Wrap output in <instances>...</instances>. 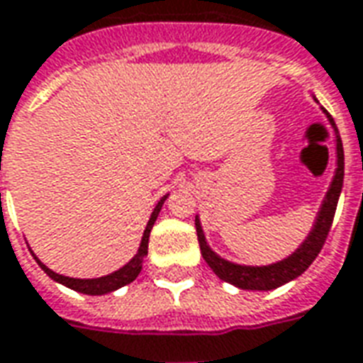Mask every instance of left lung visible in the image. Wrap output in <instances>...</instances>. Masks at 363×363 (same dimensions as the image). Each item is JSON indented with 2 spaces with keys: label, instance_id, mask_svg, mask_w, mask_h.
<instances>
[{
  "label": "left lung",
  "instance_id": "1",
  "mask_svg": "<svg viewBox=\"0 0 363 363\" xmlns=\"http://www.w3.org/2000/svg\"><path fill=\"white\" fill-rule=\"evenodd\" d=\"M313 99L318 101L315 96H313ZM321 111L325 113L329 125H331L333 133H335L337 169H335V174H333V181L329 184V189L325 192L323 202L319 206L318 216L313 219L311 230L292 254H289L284 259H279V262L269 265H244L229 262V259H225V257H221L217 252L211 250V246L206 240V235H203L200 217L196 216V233H198V242H200L203 259L213 269L217 277L225 281V283L235 284V286L242 289V291H273V289H279V286H283V284L291 283L296 277H300L310 267L311 262L318 257L321 248H323L325 238L329 235L333 217H335V209H337V203H339L340 192H342L345 150H342V140H340L339 128L335 125L333 117L325 111V107H321Z\"/></svg>",
  "mask_w": 363,
  "mask_h": 363
}]
</instances>
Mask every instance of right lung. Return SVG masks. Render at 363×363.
Segmentation results:
<instances>
[{"label":"right lung","mask_w":363,"mask_h":363,"mask_svg":"<svg viewBox=\"0 0 363 363\" xmlns=\"http://www.w3.org/2000/svg\"><path fill=\"white\" fill-rule=\"evenodd\" d=\"M167 196L165 194L161 198L160 202L155 203L154 211H152V216H150V221H147L146 229H144V235H142V240H140V246H138V252L134 254L133 259L125 264L121 269L113 271V273H109V275H104V277H98V279H74V277H65V275H59L55 271H52L48 265H44L40 262L36 254L32 252V256L34 259L38 262V265L42 269L50 275V277L55 281V283L63 284L67 289H71V291H77V292H82V294H90V296H101V294H107V292H113L121 286H125V284L133 283L134 279L138 277V273L142 269V262H144V257L147 256V242H150V233H152V227H154L155 219L160 216L161 211V206L163 202L167 200Z\"/></svg>","instance_id":"add662e5"}]
</instances>
